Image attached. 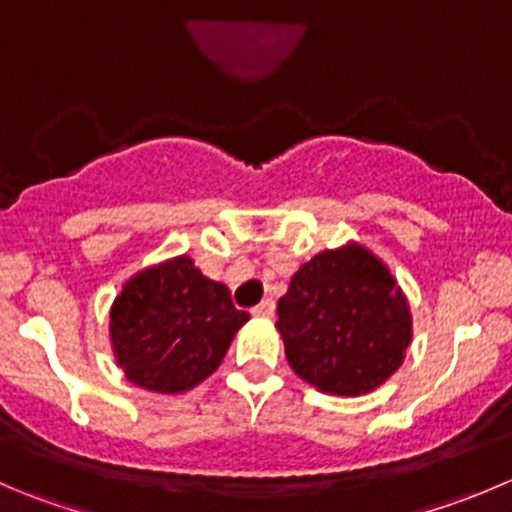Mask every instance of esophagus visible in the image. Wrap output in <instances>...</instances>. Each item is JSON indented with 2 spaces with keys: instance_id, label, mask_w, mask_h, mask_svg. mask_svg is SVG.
Instances as JSON below:
<instances>
[{
  "instance_id": "1",
  "label": "esophagus",
  "mask_w": 512,
  "mask_h": 512,
  "mask_svg": "<svg viewBox=\"0 0 512 512\" xmlns=\"http://www.w3.org/2000/svg\"><path fill=\"white\" fill-rule=\"evenodd\" d=\"M252 315H255V317H272V315H275V300H272V297L262 300L260 305L252 307Z\"/></svg>"
}]
</instances>
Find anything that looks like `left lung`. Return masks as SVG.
<instances>
[{"label": "left lung", "mask_w": 512, "mask_h": 512, "mask_svg": "<svg viewBox=\"0 0 512 512\" xmlns=\"http://www.w3.org/2000/svg\"><path fill=\"white\" fill-rule=\"evenodd\" d=\"M277 332L297 377L320 393H372L405 360L413 315L388 265L347 242L317 252L277 302Z\"/></svg>", "instance_id": "1"}]
</instances>
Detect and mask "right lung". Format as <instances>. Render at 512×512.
<instances>
[{"instance_id": "obj_1", "label": "right lung", "mask_w": 512, "mask_h": 512, "mask_svg": "<svg viewBox=\"0 0 512 512\" xmlns=\"http://www.w3.org/2000/svg\"><path fill=\"white\" fill-rule=\"evenodd\" d=\"M250 315L230 290L180 255L145 267L122 285L109 310V340L132 385L150 393H187L220 367Z\"/></svg>"}]
</instances>
